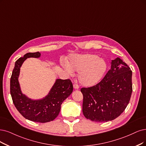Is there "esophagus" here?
<instances>
[{
	"instance_id": "1",
	"label": "esophagus",
	"mask_w": 146,
	"mask_h": 146,
	"mask_svg": "<svg viewBox=\"0 0 146 146\" xmlns=\"http://www.w3.org/2000/svg\"><path fill=\"white\" fill-rule=\"evenodd\" d=\"M73 88L74 89H77L78 90L79 88V86L76 84H73Z\"/></svg>"
}]
</instances>
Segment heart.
<instances>
[{"mask_svg":"<svg viewBox=\"0 0 146 146\" xmlns=\"http://www.w3.org/2000/svg\"><path fill=\"white\" fill-rule=\"evenodd\" d=\"M107 64L104 59L94 54L72 55L69 58L68 65L65 66L67 73L72 74L79 72V83L85 87H90L98 84L106 72Z\"/></svg>","mask_w":146,"mask_h":146,"instance_id":"b5f03b06","label":"heart"}]
</instances>
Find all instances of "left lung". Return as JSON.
<instances>
[{
    "instance_id": "left-lung-1",
    "label": "left lung",
    "mask_w": 146,
    "mask_h": 146,
    "mask_svg": "<svg viewBox=\"0 0 146 146\" xmlns=\"http://www.w3.org/2000/svg\"><path fill=\"white\" fill-rule=\"evenodd\" d=\"M132 75L130 67L120 58L112 60L111 69L99 83L80 90L85 118L93 121L106 122L119 116L130 101Z\"/></svg>"
}]
</instances>
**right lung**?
Instances as JSON below:
<instances>
[{"mask_svg": "<svg viewBox=\"0 0 146 146\" xmlns=\"http://www.w3.org/2000/svg\"><path fill=\"white\" fill-rule=\"evenodd\" d=\"M39 52L28 53L15 61L10 80V93L18 111L29 120L46 123L58 115L62 102L73 92V84L70 79H58L49 93L39 100H32L21 92L19 82L20 67L28 58H40Z\"/></svg>", "mask_w": 146, "mask_h": 146, "instance_id": "right-lung-1", "label": "right lung"}]
</instances>
